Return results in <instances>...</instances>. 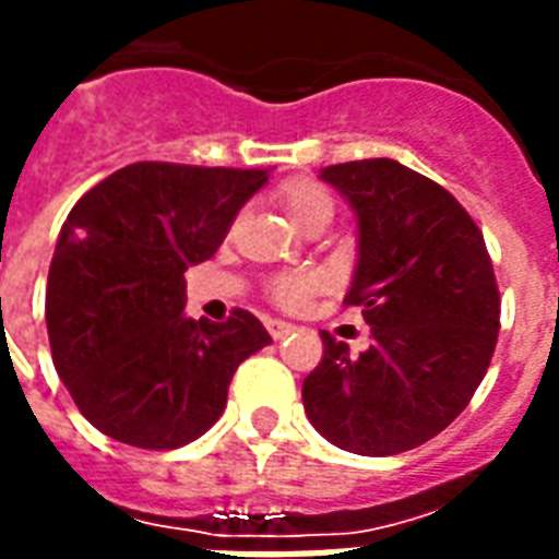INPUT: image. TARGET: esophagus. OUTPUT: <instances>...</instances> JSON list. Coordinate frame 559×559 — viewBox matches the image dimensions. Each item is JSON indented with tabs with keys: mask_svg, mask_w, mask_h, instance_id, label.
<instances>
[{
	"mask_svg": "<svg viewBox=\"0 0 559 559\" xmlns=\"http://www.w3.org/2000/svg\"><path fill=\"white\" fill-rule=\"evenodd\" d=\"M266 329L269 334H272V341H284V337L293 332L290 322H284V320H266Z\"/></svg>",
	"mask_w": 559,
	"mask_h": 559,
	"instance_id": "esophagus-1",
	"label": "esophagus"
}]
</instances>
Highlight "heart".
<instances>
[{
	"label": "heart",
	"mask_w": 559,
	"mask_h": 559,
	"mask_svg": "<svg viewBox=\"0 0 559 559\" xmlns=\"http://www.w3.org/2000/svg\"><path fill=\"white\" fill-rule=\"evenodd\" d=\"M284 210H287V216L293 218V225L301 227L313 222V218L329 216L332 218L334 213V201L332 195L322 189L320 183H313V180H296L284 189ZM313 290V281L308 275H284L272 284V296L278 305L284 308H296L301 301L308 299V293Z\"/></svg>",
	"instance_id": "obj_1"
}]
</instances>
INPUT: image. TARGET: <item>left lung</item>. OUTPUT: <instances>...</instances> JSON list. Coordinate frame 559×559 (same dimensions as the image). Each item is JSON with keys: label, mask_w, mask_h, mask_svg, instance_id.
<instances>
[{"label": "left lung", "mask_w": 559, "mask_h": 559, "mask_svg": "<svg viewBox=\"0 0 559 559\" xmlns=\"http://www.w3.org/2000/svg\"><path fill=\"white\" fill-rule=\"evenodd\" d=\"M358 222L346 305L373 341L364 353L322 332L301 384L305 415L334 448L394 456L450 427L489 370L500 296L474 218L448 189L396 159L322 168Z\"/></svg>", "instance_id": "obj_1"}]
</instances>
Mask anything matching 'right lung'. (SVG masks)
I'll list each match as a JSON object with an SVG mask.
<instances>
[{
	"label": "right lung",
	"mask_w": 559,
	"mask_h": 559,
	"mask_svg": "<svg viewBox=\"0 0 559 559\" xmlns=\"http://www.w3.org/2000/svg\"><path fill=\"white\" fill-rule=\"evenodd\" d=\"M269 171L135 163L76 201L47 281L52 364L91 427L144 450L183 448L216 424L227 384L269 346L263 322L186 317L189 266L218 251Z\"/></svg>",
	"instance_id": "obj_1"
}]
</instances>
